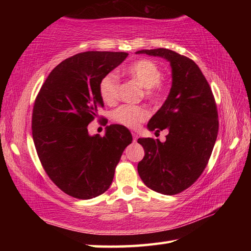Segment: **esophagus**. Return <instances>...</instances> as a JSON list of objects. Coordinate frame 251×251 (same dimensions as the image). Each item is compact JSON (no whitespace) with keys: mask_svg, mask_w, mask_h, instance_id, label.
<instances>
[{"mask_svg":"<svg viewBox=\"0 0 251 251\" xmlns=\"http://www.w3.org/2000/svg\"><path fill=\"white\" fill-rule=\"evenodd\" d=\"M131 135H132V138H134V142H136L138 139V135L136 134V132H131Z\"/></svg>","mask_w":251,"mask_h":251,"instance_id":"esophagus-1","label":"esophagus"}]
</instances>
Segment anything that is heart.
I'll list each match as a JSON object with an SVG mask.
<instances>
[{
	"label": "heart",
	"instance_id": "heart-1",
	"mask_svg": "<svg viewBox=\"0 0 251 251\" xmlns=\"http://www.w3.org/2000/svg\"><path fill=\"white\" fill-rule=\"evenodd\" d=\"M125 75L137 82L143 87L145 97L152 101H157L164 94V84L162 83V70L157 63L150 59H140L132 62L124 70ZM120 78L115 73L110 72L100 79L99 94L106 104H114L119 99ZM149 117V111L141 105H121L112 113L115 123L128 128H137L140 123Z\"/></svg>",
	"mask_w": 251,
	"mask_h": 251
}]
</instances>
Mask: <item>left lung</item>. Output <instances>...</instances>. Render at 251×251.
<instances>
[{"mask_svg": "<svg viewBox=\"0 0 251 251\" xmlns=\"http://www.w3.org/2000/svg\"><path fill=\"white\" fill-rule=\"evenodd\" d=\"M137 54L163 57L170 62L173 85L162 108L148 123L166 141L139 138L145 157L138 164L141 180L151 190L175 195L190 188L204 172L219 130L216 100L196 63L167 49L143 50Z\"/></svg>", "mask_w": 251, "mask_h": 251, "instance_id": "8db88e82", "label": "left lung"}]
</instances>
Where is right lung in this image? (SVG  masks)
Listing matches in <instances>:
<instances>
[{
  "instance_id": "obj_1",
  "label": "right lung",
  "mask_w": 251,
  "mask_h": 251,
  "mask_svg": "<svg viewBox=\"0 0 251 251\" xmlns=\"http://www.w3.org/2000/svg\"><path fill=\"white\" fill-rule=\"evenodd\" d=\"M124 51H85L61 61L47 76L32 112V137L50 179L79 200L101 195L113 181L116 165L131 143L122 125L89 136L87 126L103 106L99 82L124 61Z\"/></svg>"
}]
</instances>
